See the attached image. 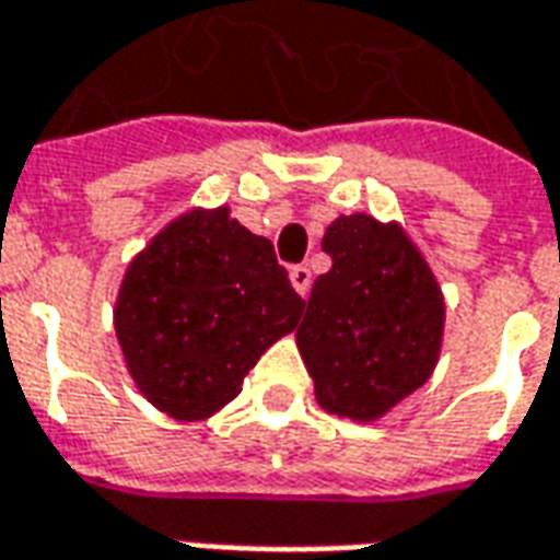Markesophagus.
Segmentation results:
<instances>
[{"label":"esophagus","instance_id":"obj_1","mask_svg":"<svg viewBox=\"0 0 560 560\" xmlns=\"http://www.w3.org/2000/svg\"><path fill=\"white\" fill-rule=\"evenodd\" d=\"M291 284L300 296H308V291H312V269L303 267V264H300V267H291Z\"/></svg>","mask_w":560,"mask_h":560}]
</instances>
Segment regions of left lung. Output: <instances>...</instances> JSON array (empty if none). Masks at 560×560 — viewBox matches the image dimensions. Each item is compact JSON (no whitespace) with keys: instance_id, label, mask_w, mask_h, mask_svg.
Instances as JSON below:
<instances>
[{"instance_id":"left-lung-1","label":"left lung","mask_w":560,"mask_h":560,"mask_svg":"<svg viewBox=\"0 0 560 560\" xmlns=\"http://www.w3.org/2000/svg\"><path fill=\"white\" fill-rule=\"evenodd\" d=\"M320 245L332 269L312 284L296 345L320 408L372 422L432 375L444 296L399 224L341 215Z\"/></svg>"}]
</instances>
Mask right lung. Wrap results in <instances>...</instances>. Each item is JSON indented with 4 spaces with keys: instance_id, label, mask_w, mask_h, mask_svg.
Here are the masks:
<instances>
[{
    "instance_id": "right-lung-1",
    "label": "right lung",
    "mask_w": 560,
    "mask_h": 560,
    "mask_svg": "<svg viewBox=\"0 0 560 560\" xmlns=\"http://www.w3.org/2000/svg\"><path fill=\"white\" fill-rule=\"evenodd\" d=\"M303 308L272 243L219 207L179 215L131 260L114 320L140 393L173 420H207Z\"/></svg>"
}]
</instances>
